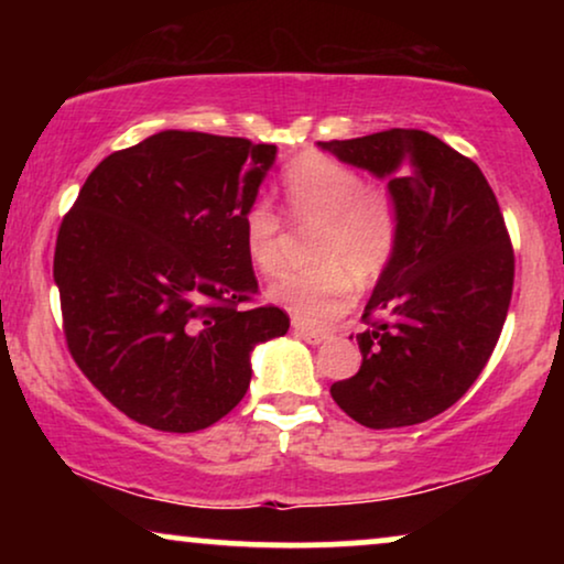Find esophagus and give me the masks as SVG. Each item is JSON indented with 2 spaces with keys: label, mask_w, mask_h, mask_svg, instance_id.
<instances>
[{
  "label": "esophagus",
  "mask_w": 564,
  "mask_h": 564,
  "mask_svg": "<svg viewBox=\"0 0 564 564\" xmlns=\"http://www.w3.org/2000/svg\"><path fill=\"white\" fill-rule=\"evenodd\" d=\"M292 330H295V336L303 338L311 346H321L323 341H328V334H323V330H313L303 326V323H292Z\"/></svg>",
  "instance_id": "1"
}]
</instances>
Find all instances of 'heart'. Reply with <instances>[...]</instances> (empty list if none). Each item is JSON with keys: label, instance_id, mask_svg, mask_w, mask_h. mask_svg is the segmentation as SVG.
Here are the masks:
<instances>
[{"label": "heart", "instance_id": "obj_1", "mask_svg": "<svg viewBox=\"0 0 564 564\" xmlns=\"http://www.w3.org/2000/svg\"><path fill=\"white\" fill-rule=\"evenodd\" d=\"M284 199L297 223L321 226L313 243L318 267L288 272L269 288V297L303 326H328L354 305V275L372 284L395 257L400 210L388 184H365L359 172L326 153H303L282 174ZM243 246L261 274L284 264L280 213L267 203L243 213Z\"/></svg>", "mask_w": 564, "mask_h": 564}]
</instances>
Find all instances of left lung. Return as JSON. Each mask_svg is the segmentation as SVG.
Wrapping results in <instances>:
<instances>
[{"label": "left lung", "mask_w": 564, "mask_h": 564, "mask_svg": "<svg viewBox=\"0 0 564 564\" xmlns=\"http://www.w3.org/2000/svg\"><path fill=\"white\" fill-rule=\"evenodd\" d=\"M318 145L388 182L400 210L395 257L365 307L380 321L330 395L367 429L415 426L457 403L496 349L513 292L503 215L480 166L423 130Z\"/></svg>", "instance_id": "obj_1"}]
</instances>
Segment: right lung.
<instances>
[{
	"instance_id": "obj_1",
	"label": "right lung",
	"mask_w": 564,
	"mask_h": 564,
	"mask_svg": "<svg viewBox=\"0 0 564 564\" xmlns=\"http://www.w3.org/2000/svg\"><path fill=\"white\" fill-rule=\"evenodd\" d=\"M276 145L161 130L87 176L61 223L53 280L68 351L143 426L192 434L241 403L251 351L288 313L259 292L243 213Z\"/></svg>"
}]
</instances>
